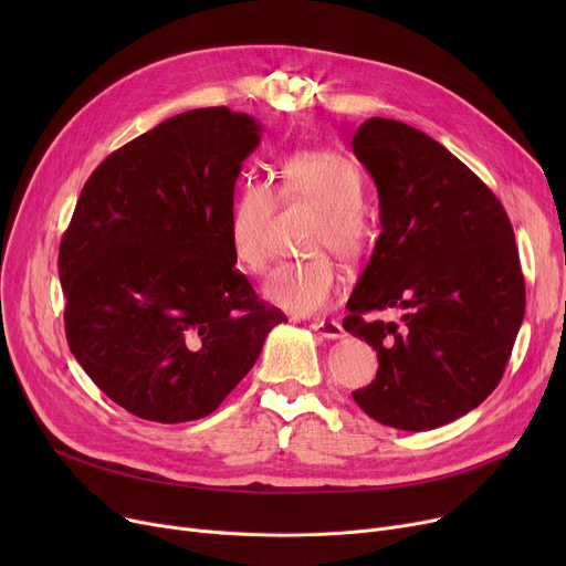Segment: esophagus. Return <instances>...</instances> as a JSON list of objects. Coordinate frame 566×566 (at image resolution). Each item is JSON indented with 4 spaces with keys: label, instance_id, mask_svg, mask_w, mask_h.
Segmentation results:
<instances>
[{
    "label": "esophagus",
    "instance_id": "esophagus-1",
    "mask_svg": "<svg viewBox=\"0 0 566 566\" xmlns=\"http://www.w3.org/2000/svg\"><path fill=\"white\" fill-rule=\"evenodd\" d=\"M310 328L316 335L325 337V339H339V337H344V328H342V323H337V321H314Z\"/></svg>",
    "mask_w": 566,
    "mask_h": 566
}]
</instances>
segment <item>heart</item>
<instances>
[{
  "label": "heart",
  "instance_id": "b5f03b06",
  "mask_svg": "<svg viewBox=\"0 0 566 566\" xmlns=\"http://www.w3.org/2000/svg\"><path fill=\"white\" fill-rule=\"evenodd\" d=\"M363 192L360 169L337 151H298L280 167V197L318 208L310 229V248L331 250L344 263L360 261L374 241V227L360 206ZM275 208L273 188L256 178L245 181L231 201L229 245L235 261L250 273H263L273 259ZM263 293L284 312L318 314L337 303L342 277L328 256L316 254L280 265Z\"/></svg>",
  "mask_w": 566,
  "mask_h": 566
}]
</instances>
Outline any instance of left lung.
<instances>
[{
  "mask_svg": "<svg viewBox=\"0 0 566 566\" xmlns=\"http://www.w3.org/2000/svg\"><path fill=\"white\" fill-rule=\"evenodd\" d=\"M350 146L380 208L344 318L378 371L353 399L385 427L429 431L478 408L510 363L525 314L514 229L482 178L422 130L374 116ZM385 308L402 318L364 321Z\"/></svg>",
  "mask_w": 566,
  "mask_h": 566,
  "instance_id": "left-lung-1",
  "label": "left lung"
}]
</instances>
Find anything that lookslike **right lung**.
<instances>
[{
	"label": "right lung",
	"mask_w": 566,
	"mask_h": 566,
	"mask_svg": "<svg viewBox=\"0 0 566 566\" xmlns=\"http://www.w3.org/2000/svg\"><path fill=\"white\" fill-rule=\"evenodd\" d=\"M250 114H176L109 154L59 245L66 339L98 388L142 420L211 415L286 316L235 271L227 224Z\"/></svg>",
	"instance_id": "add662e5"
}]
</instances>
